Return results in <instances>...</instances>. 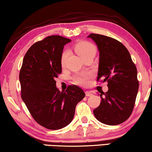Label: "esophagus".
<instances>
[{
  "mask_svg": "<svg viewBox=\"0 0 152 152\" xmlns=\"http://www.w3.org/2000/svg\"><path fill=\"white\" fill-rule=\"evenodd\" d=\"M92 95H93V94H92V92H90V91L86 92V96H91Z\"/></svg>",
  "mask_w": 152,
  "mask_h": 152,
  "instance_id": "obj_1",
  "label": "esophagus"
}]
</instances>
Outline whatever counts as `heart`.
<instances>
[{
  "label": "heart",
  "instance_id": "b5f03b06",
  "mask_svg": "<svg viewBox=\"0 0 152 152\" xmlns=\"http://www.w3.org/2000/svg\"><path fill=\"white\" fill-rule=\"evenodd\" d=\"M75 50L81 58L83 59L91 54H95L96 47L93 44L87 41L79 42L75 45ZM69 55L68 50H64L61 56V65L64 67L65 66L66 61ZM92 74L90 72H82L77 73L72 77V80L77 84L80 86H86L88 83V80L91 78Z\"/></svg>",
  "mask_w": 152,
  "mask_h": 152
}]
</instances>
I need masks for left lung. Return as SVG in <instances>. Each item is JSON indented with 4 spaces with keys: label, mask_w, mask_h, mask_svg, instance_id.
<instances>
[{
    "label": "left lung",
    "mask_w": 152,
    "mask_h": 152,
    "mask_svg": "<svg viewBox=\"0 0 152 152\" xmlns=\"http://www.w3.org/2000/svg\"><path fill=\"white\" fill-rule=\"evenodd\" d=\"M99 51L96 81L107 82L108 91L100 94L102 102L93 110L98 121L109 125L122 124L130 116L139 83L137 69L127 48L119 41L103 35L91 34Z\"/></svg>",
    "instance_id": "1"
}]
</instances>
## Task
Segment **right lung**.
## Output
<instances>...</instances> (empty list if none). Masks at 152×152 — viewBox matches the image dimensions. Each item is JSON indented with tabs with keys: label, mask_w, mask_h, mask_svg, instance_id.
Instances as JSON below:
<instances>
[{
	"label": "right lung",
	"mask_w": 152,
	"mask_h": 152,
	"mask_svg": "<svg viewBox=\"0 0 152 152\" xmlns=\"http://www.w3.org/2000/svg\"><path fill=\"white\" fill-rule=\"evenodd\" d=\"M71 41L49 36L36 42L26 53L20 71L21 97L34 119L47 129H59L69 125L77 104L85 96L76 85L61 92L56 87L55 79L61 73L64 46Z\"/></svg>",
	"instance_id": "obj_1"
}]
</instances>
